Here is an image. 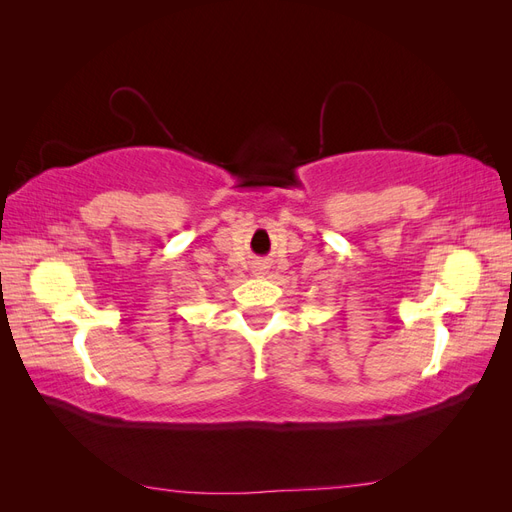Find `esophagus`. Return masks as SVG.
Segmentation results:
<instances>
[{
  "mask_svg": "<svg viewBox=\"0 0 512 512\" xmlns=\"http://www.w3.org/2000/svg\"><path fill=\"white\" fill-rule=\"evenodd\" d=\"M265 269H267V267L262 265V262H258V265L254 267V273H256V275H260V273H265Z\"/></svg>",
  "mask_w": 512,
  "mask_h": 512,
  "instance_id": "esophagus-1",
  "label": "esophagus"
}]
</instances>
